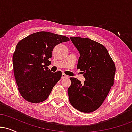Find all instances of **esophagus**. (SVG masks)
<instances>
[{
    "mask_svg": "<svg viewBox=\"0 0 132 132\" xmlns=\"http://www.w3.org/2000/svg\"><path fill=\"white\" fill-rule=\"evenodd\" d=\"M61 78H62V79H64V78H68V76L67 75H65V74L63 73V74H62Z\"/></svg>",
    "mask_w": 132,
    "mask_h": 132,
    "instance_id": "34e87169",
    "label": "esophagus"
}]
</instances>
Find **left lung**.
Returning <instances> with one entry per match:
<instances>
[{
    "label": "left lung",
    "mask_w": 132,
    "mask_h": 132,
    "mask_svg": "<svg viewBox=\"0 0 132 132\" xmlns=\"http://www.w3.org/2000/svg\"><path fill=\"white\" fill-rule=\"evenodd\" d=\"M80 54L77 68L82 71L84 83L70 78L69 102L76 109L85 113L102 105L113 85L116 65L105 46L89 38L70 37Z\"/></svg>",
    "instance_id": "8db88e82"
}]
</instances>
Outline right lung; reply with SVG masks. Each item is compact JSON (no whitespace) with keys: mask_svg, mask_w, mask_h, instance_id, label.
<instances>
[{"mask_svg":"<svg viewBox=\"0 0 132 132\" xmlns=\"http://www.w3.org/2000/svg\"><path fill=\"white\" fill-rule=\"evenodd\" d=\"M68 37L48 31H39L20 40L13 55L15 78L20 94L26 101L39 103L45 101L61 78V71L52 72L46 67L58 44Z\"/></svg>","mask_w":132,"mask_h":132,"instance_id":"1","label":"right lung"}]
</instances>
